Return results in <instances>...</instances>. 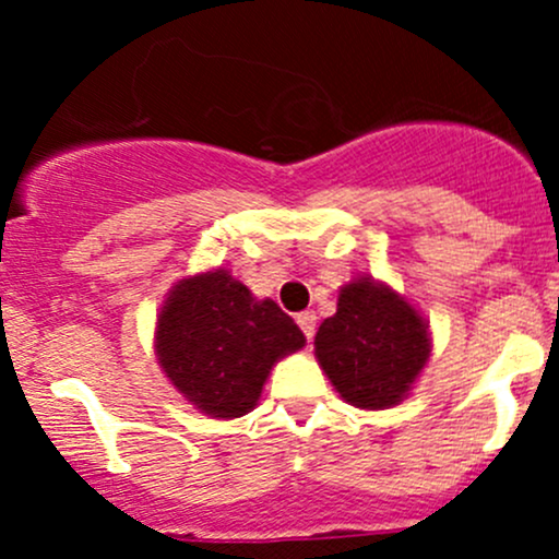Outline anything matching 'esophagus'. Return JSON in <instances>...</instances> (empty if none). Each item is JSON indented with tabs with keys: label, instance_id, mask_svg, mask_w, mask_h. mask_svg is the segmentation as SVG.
<instances>
[{
	"label": "esophagus",
	"instance_id": "obj_1",
	"mask_svg": "<svg viewBox=\"0 0 559 559\" xmlns=\"http://www.w3.org/2000/svg\"><path fill=\"white\" fill-rule=\"evenodd\" d=\"M296 322H298V328L304 330L306 341H311L313 332H317V313H313V311H300L298 317H296Z\"/></svg>",
	"mask_w": 559,
	"mask_h": 559
}]
</instances>
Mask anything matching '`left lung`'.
I'll return each instance as SVG.
<instances>
[{
	"label": "left lung",
	"instance_id": "1",
	"mask_svg": "<svg viewBox=\"0 0 559 559\" xmlns=\"http://www.w3.org/2000/svg\"><path fill=\"white\" fill-rule=\"evenodd\" d=\"M313 354L341 399L356 409H388L409 396L430 359L428 322L388 285L356 277L319 324Z\"/></svg>",
	"mask_w": 559,
	"mask_h": 559
}]
</instances>
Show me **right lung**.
Here are the masks:
<instances>
[{
	"mask_svg": "<svg viewBox=\"0 0 559 559\" xmlns=\"http://www.w3.org/2000/svg\"><path fill=\"white\" fill-rule=\"evenodd\" d=\"M304 346L298 324L272 298H253L227 269L179 280L155 328V356L166 378L216 419L248 415L274 364Z\"/></svg>",
	"mask_w": 559,
	"mask_h": 559,
	"instance_id": "1",
	"label": "right lung"
}]
</instances>
